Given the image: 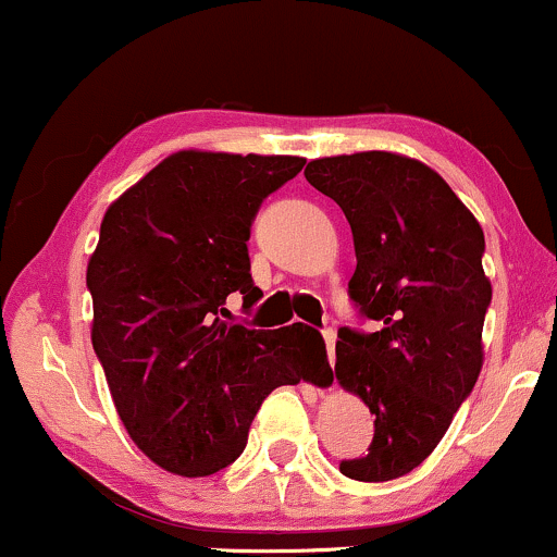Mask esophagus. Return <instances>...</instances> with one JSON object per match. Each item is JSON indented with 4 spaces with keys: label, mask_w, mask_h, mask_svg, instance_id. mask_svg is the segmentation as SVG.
<instances>
[{
    "label": "esophagus",
    "mask_w": 557,
    "mask_h": 557,
    "mask_svg": "<svg viewBox=\"0 0 557 557\" xmlns=\"http://www.w3.org/2000/svg\"><path fill=\"white\" fill-rule=\"evenodd\" d=\"M322 337H324V345H327V356H330V363L335 361V341H337V335H335V330H322Z\"/></svg>",
    "instance_id": "34e87169"
}]
</instances>
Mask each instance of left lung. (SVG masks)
Listing matches in <instances>:
<instances>
[{
	"mask_svg": "<svg viewBox=\"0 0 557 557\" xmlns=\"http://www.w3.org/2000/svg\"><path fill=\"white\" fill-rule=\"evenodd\" d=\"M306 181L354 233L348 296L376 332L337 330L335 376L374 413V437L341 471L387 482L437 447L482 369L492 287L474 214L426 164L389 151L314 159Z\"/></svg>",
	"mask_w": 557,
	"mask_h": 557,
	"instance_id": "8db88e82",
	"label": "left lung"
}]
</instances>
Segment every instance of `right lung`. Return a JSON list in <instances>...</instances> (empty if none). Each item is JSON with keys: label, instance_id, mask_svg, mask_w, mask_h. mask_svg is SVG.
Returning <instances> with one entry per match:
<instances>
[{"label": "right lung", "instance_id": "1", "mask_svg": "<svg viewBox=\"0 0 557 557\" xmlns=\"http://www.w3.org/2000/svg\"><path fill=\"white\" fill-rule=\"evenodd\" d=\"M300 157L177 151L107 209L88 261L91 343L127 434L164 471L209 476L240 456L267 395L311 380L322 335L227 322L251 309L246 240ZM330 367V363H327Z\"/></svg>", "mask_w": 557, "mask_h": 557}]
</instances>
